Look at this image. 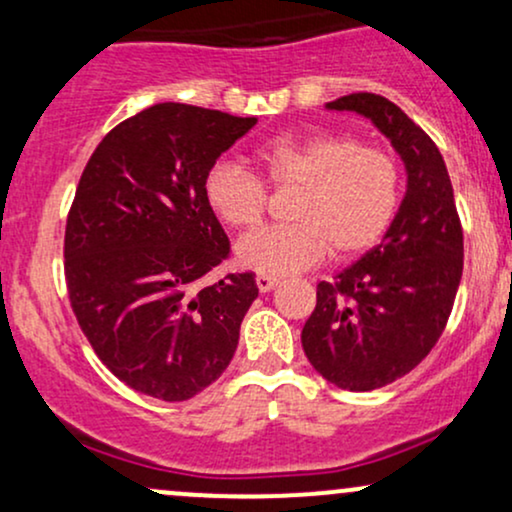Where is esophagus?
I'll return each instance as SVG.
<instances>
[{
  "label": "esophagus",
  "instance_id": "esophagus-1",
  "mask_svg": "<svg viewBox=\"0 0 512 512\" xmlns=\"http://www.w3.org/2000/svg\"><path fill=\"white\" fill-rule=\"evenodd\" d=\"M257 289H260L262 293H267V291H272L274 286H279V279H276V276H269V274H257Z\"/></svg>",
  "mask_w": 512,
  "mask_h": 512
}]
</instances>
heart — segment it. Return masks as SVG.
<instances>
[{
    "mask_svg": "<svg viewBox=\"0 0 512 512\" xmlns=\"http://www.w3.org/2000/svg\"><path fill=\"white\" fill-rule=\"evenodd\" d=\"M264 178L274 187H298L293 223L250 233L236 245L238 262L260 274L281 276L322 262L354 260L380 243L399 204L397 158L346 134L276 137L260 149ZM204 199L223 223L252 228L267 209V185L236 161L211 163Z\"/></svg>",
    "mask_w": 512,
    "mask_h": 512,
    "instance_id": "b5f03b06",
    "label": "heart"
}]
</instances>
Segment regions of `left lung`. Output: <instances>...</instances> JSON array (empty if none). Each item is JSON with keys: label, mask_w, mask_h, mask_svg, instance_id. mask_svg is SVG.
<instances>
[{"label": "left lung", "mask_w": 512, "mask_h": 512, "mask_svg": "<svg viewBox=\"0 0 512 512\" xmlns=\"http://www.w3.org/2000/svg\"><path fill=\"white\" fill-rule=\"evenodd\" d=\"M327 108L368 117L407 168V195L383 243L317 284L301 334L327 383L368 392L414 370L443 334L462 279V223L438 146L402 108L378 93H349Z\"/></svg>", "instance_id": "8db88e82"}]
</instances>
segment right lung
<instances>
[{
    "label": "right lung",
    "mask_w": 512,
    "mask_h": 512,
    "mask_svg": "<svg viewBox=\"0 0 512 512\" xmlns=\"http://www.w3.org/2000/svg\"><path fill=\"white\" fill-rule=\"evenodd\" d=\"M257 117L156 103L88 158L67 216L64 276L81 332L142 395L185 402L228 368L255 274L197 281L231 252L204 175Z\"/></svg>",
    "instance_id": "right-lung-1"
}]
</instances>
